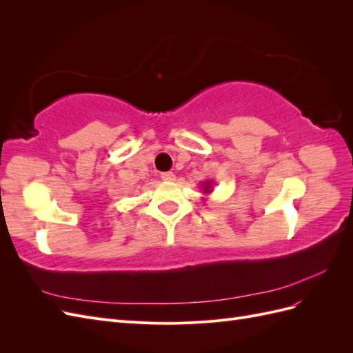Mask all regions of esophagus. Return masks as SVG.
Segmentation results:
<instances>
[{
	"instance_id": "1",
	"label": "esophagus",
	"mask_w": 353,
	"mask_h": 353,
	"mask_svg": "<svg viewBox=\"0 0 353 353\" xmlns=\"http://www.w3.org/2000/svg\"><path fill=\"white\" fill-rule=\"evenodd\" d=\"M160 176H162V179H163V181H174V179H175L174 172H163V174L160 175Z\"/></svg>"
}]
</instances>
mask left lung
Wrapping results in <instances>:
<instances>
[{
	"mask_svg": "<svg viewBox=\"0 0 353 353\" xmlns=\"http://www.w3.org/2000/svg\"><path fill=\"white\" fill-rule=\"evenodd\" d=\"M213 185H215V183H213L212 179H208V181H205V183H201V193L203 194H210L212 191H213Z\"/></svg>",
	"mask_w": 353,
	"mask_h": 353,
	"instance_id": "left-lung-1",
	"label": "left lung"
}]
</instances>
